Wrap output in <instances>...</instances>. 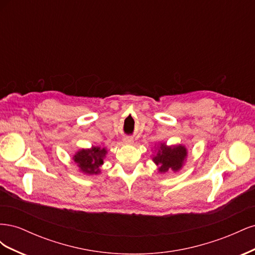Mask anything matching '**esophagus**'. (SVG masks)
I'll return each mask as SVG.
<instances>
[{
  "mask_svg": "<svg viewBox=\"0 0 255 255\" xmlns=\"http://www.w3.org/2000/svg\"><path fill=\"white\" fill-rule=\"evenodd\" d=\"M123 142H125L126 144H133V142H134V139H133L132 137L126 136L125 138H123Z\"/></svg>",
  "mask_w": 255,
  "mask_h": 255,
  "instance_id": "obj_1",
  "label": "esophagus"
}]
</instances>
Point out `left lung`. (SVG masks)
<instances>
[{
  "label": "left lung",
  "instance_id": "left-lung-1",
  "mask_svg": "<svg viewBox=\"0 0 255 255\" xmlns=\"http://www.w3.org/2000/svg\"><path fill=\"white\" fill-rule=\"evenodd\" d=\"M188 155L187 148L183 144L167 145L165 142L157 144L155 155L152 160L158 167V172H177L183 168Z\"/></svg>",
  "mask_w": 255,
  "mask_h": 255
}]
</instances>
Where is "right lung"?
<instances>
[{"mask_svg":"<svg viewBox=\"0 0 255 255\" xmlns=\"http://www.w3.org/2000/svg\"><path fill=\"white\" fill-rule=\"evenodd\" d=\"M107 150L101 146L92 145L90 149H81L73 155L74 163L78 165L79 170L87 175H97L101 170L100 167L104 164Z\"/></svg>","mask_w":255,"mask_h":255,"instance_id":"right-lung-1","label":"right lung"}]
</instances>
